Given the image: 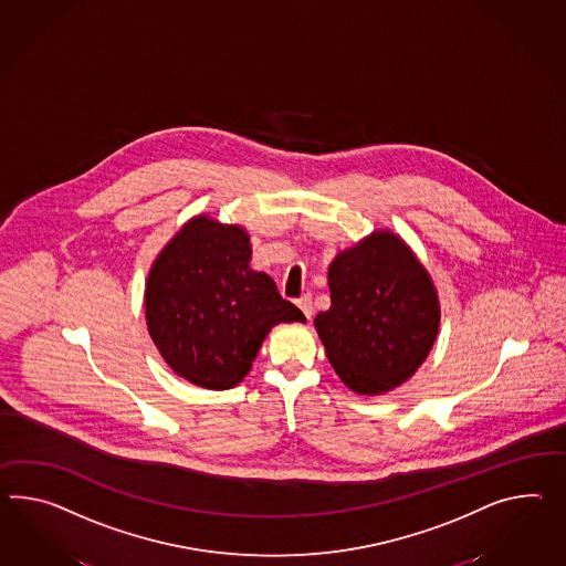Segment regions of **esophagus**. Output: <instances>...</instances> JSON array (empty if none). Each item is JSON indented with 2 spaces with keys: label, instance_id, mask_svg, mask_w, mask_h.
<instances>
[{
  "label": "esophagus",
  "instance_id": "1",
  "mask_svg": "<svg viewBox=\"0 0 566 566\" xmlns=\"http://www.w3.org/2000/svg\"><path fill=\"white\" fill-rule=\"evenodd\" d=\"M297 307L304 312L305 318H312V314H314V305H312V295L310 293H304L300 300H297Z\"/></svg>",
  "mask_w": 566,
  "mask_h": 566
}]
</instances>
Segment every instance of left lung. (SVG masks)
Masks as SVG:
<instances>
[{"label":"left lung","instance_id":"obj_1","mask_svg":"<svg viewBox=\"0 0 566 566\" xmlns=\"http://www.w3.org/2000/svg\"><path fill=\"white\" fill-rule=\"evenodd\" d=\"M331 307L314 324L334 371L359 394L400 386L427 359L439 331V302L405 242L377 232L328 269Z\"/></svg>","mask_w":566,"mask_h":566}]
</instances>
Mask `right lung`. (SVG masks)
Masks as SVG:
<instances>
[{"mask_svg": "<svg viewBox=\"0 0 566 566\" xmlns=\"http://www.w3.org/2000/svg\"><path fill=\"white\" fill-rule=\"evenodd\" d=\"M250 259L242 228L195 218L161 250L147 276L149 334L164 361L201 388H233L275 324L305 322L271 276L250 269Z\"/></svg>", "mask_w": 566, "mask_h": 566, "instance_id": "add662e5", "label": "right lung"}]
</instances>
